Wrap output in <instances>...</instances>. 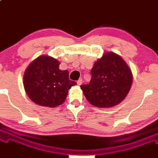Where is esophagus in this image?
<instances>
[{
  "mask_svg": "<svg viewBox=\"0 0 158 158\" xmlns=\"http://www.w3.org/2000/svg\"><path fill=\"white\" fill-rule=\"evenodd\" d=\"M81 84H82V79H79L78 81H77V84H78L79 86H80Z\"/></svg>",
  "mask_w": 158,
  "mask_h": 158,
  "instance_id": "1",
  "label": "esophagus"
}]
</instances>
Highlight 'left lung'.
<instances>
[{
	"mask_svg": "<svg viewBox=\"0 0 158 158\" xmlns=\"http://www.w3.org/2000/svg\"><path fill=\"white\" fill-rule=\"evenodd\" d=\"M91 79L80 87L84 96L94 106L110 108L126 97L133 82L131 70L121 56L106 52L94 63Z\"/></svg>",
	"mask_w": 158,
	"mask_h": 158,
	"instance_id": "left-lung-1",
	"label": "left lung"
}]
</instances>
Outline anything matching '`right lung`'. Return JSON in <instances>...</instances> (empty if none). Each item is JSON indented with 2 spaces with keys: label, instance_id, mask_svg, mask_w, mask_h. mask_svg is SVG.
Instances as JSON below:
<instances>
[{
  "label": "right lung",
  "instance_id": "1",
  "mask_svg": "<svg viewBox=\"0 0 158 158\" xmlns=\"http://www.w3.org/2000/svg\"><path fill=\"white\" fill-rule=\"evenodd\" d=\"M60 62L49 56L41 55L30 63L23 76V85L28 97L42 106L62 104L68 90L77 84L69 79L67 70L59 69Z\"/></svg>",
  "mask_w": 158,
  "mask_h": 158
}]
</instances>
